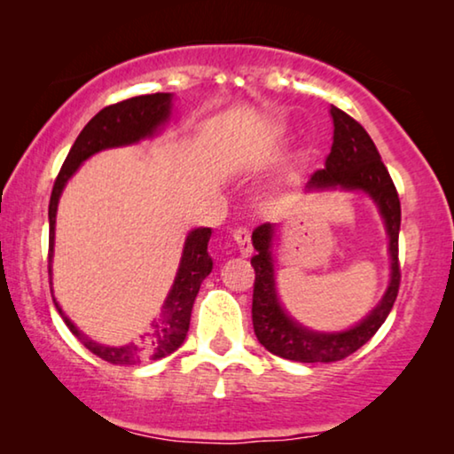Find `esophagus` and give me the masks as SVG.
Returning a JSON list of instances; mask_svg holds the SVG:
<instances>
[{
	"label": "esophagus",
	"mask_w": 454,
	"mask_h": 454,
	"mask_svg": "<svg viewBox=\"0 0 454 454\" xmlns=\"http://www.w3.org/2000/svg\"><path fill=\"white\" fill-rule=\"evenodd\" d=\"M233 239L238 244L241 256H252L254 247H252V239H250V231L246 227H239L233 231Z\"/></svg>",
	"instance_id": "34e87169"
}]
</instances>
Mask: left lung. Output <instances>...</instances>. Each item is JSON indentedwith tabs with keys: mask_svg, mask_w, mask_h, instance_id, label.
I'll return each instance as SVG.
<instances>
[{
	"mask_svg": "<svg viewBox=\"0 0 454 454\" xmlns=\"http://www.w3.org/2000/svg\"><path fill=\"white\" fill-rule=\"evenodd\" d=\"M333 117V146L326 157L325 169L316 171L306 184L308 192H362L378 207L384 227L388 233L390 254V281L382 300L372 308L356 325L345 331H314L301 322L291 318L283 308L275 283V260H272V235L275 225L264 223L254 229L252 246L256 254L252 266L256 270L252 297L254 333L270 353L291 362L303 364H331L339 362L357 351L374 337L384 325L399 294V229H401V202L388 169L384 167L380 153L368 132L345 111L331 107Z\"/></svg>",
	"mask_w": 454,
	"mask_h": 454,
	"instance_id": "obj_1",
	"label": "left lung"
}]
</instances>
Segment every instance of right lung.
<instances>
[{
    "label": "right lung",
    "instance_id": "1",
    "mask_svg": "<svg viewBox=\"0 0 454 454\" xmlns=\"http://www.w3.org/2000/svg\"><path fill=\"white\" fill-rule=\"evenodd\" d=\"M173 111V95L171 92H154V95L132 97L126 101L109 105L98 111L92 120L86 123L82 132L78 134L70 153L61 165V171L55 179L51 200H49V275H51L53 262V246H55V216H58V204L64 194L66 184L78 171V167L90 159L92 154L107 151V148L138 145L140 140L153 138L160 134L171 120ZM208 227L192 229L185 238L182 260H179L177 275L167 294L163 306L157 318L151 322V328L142 334L140 340L120 347L101 345L97 340L86 337L80 328L64 314L58 300L53 297L55 308L66 326L70 328L74 337H78L90 353L105 362L115 365H136L142 362H153V359L167 357L169 353L179 349L184 343L185 334L190 328L192 306L200 291L204 278L213 270V258L208 256ZM53 294V289H51Z\"/></svg>",
    "mask_w": 454,
    "mask_h": 454
}]
</instances>
